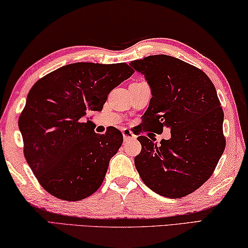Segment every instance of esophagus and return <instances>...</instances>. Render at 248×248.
<instances>
[{
    "instance_id": "34e87169",
    "label": "esophagus",
    "mask_w": 248,
    "mask_h": 248,
    "mask_svg": "<svg viewBox=\"0 0 248 248\" xmlns=\"http://www.w3.org/2000/svg\"><path fill=\"white\" fill-rule=\"evenodd\" d=\"M122 134H123L124 140H134V139H135V136H134V134L132 133V131H129L128 128L122 129Z\"/></svg>"
}]
</instances>
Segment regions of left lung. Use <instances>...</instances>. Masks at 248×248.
I'll use <instances>...</instances> for the list:
<instances>
[{
  "instance_id": "8db88e82",
  "label": "left lung",
  "mask_w": 248,
  "mask_h": 248,
  "mask_svg": "<svg viewBox=\"0 0 248 248\" xmlns=\"http://www.w3.org/2000/svg\"><path fill=\"white\" fill-rule=\"evenodd\" d=\"M144 76L152 99L143 116V131L170 129L160 145L140 136L141 152L136 170L154 192L182 198L193 192L213 173L225 148L224 114L212 81L203 71L167 55L132 62Z\"/></svg>"
}]
</instances>
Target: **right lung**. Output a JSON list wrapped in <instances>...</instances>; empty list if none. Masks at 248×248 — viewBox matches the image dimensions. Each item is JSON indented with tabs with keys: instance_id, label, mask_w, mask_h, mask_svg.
I'll return each instance as SVG.
<instances>
[{
	"instance_id": "obj_1",
	"label": "right lung",
	"mask_w": 248,
	"mask_h": 248,
	"mask_svg": "<svg viewBox=\"0 0 248 248\" xmlns=\"http://www.w3.org/2000/svg\"><path fill=\"white\" fill-rule=\"evenodd\" d=\"M133 74L124 62H76L32 86L18 127L25 159L47 192L79 201L100 188L123 135L115 127L96 134L88 113L102 111L108 93Z\"/></svg>"
}]
</instances>
